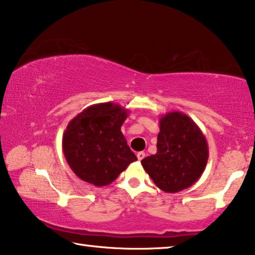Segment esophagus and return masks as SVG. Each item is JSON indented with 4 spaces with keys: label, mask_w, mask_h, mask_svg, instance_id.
<instances>
[{
    "label": "esophagus",
    "mask_w": 255,
    "mask_h": 255,
    "mask_svg": "<svg viewBox=\"0 0 255 255\" xmlns=\"http://www.w3.org/2000/svg\"><path fill=\"white\" fill-rule=\"evenodd\" d=\"M145 157V153L144 152H139V153H137V158L139 159V161H141V159H143Z\"/></svg>",
    "instance_id": "obj_1"
}]
</instances>
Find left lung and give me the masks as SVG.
Returning a JSON list of instances; mask_svg holds the SVG:
<instances>
[{
	"label": "left lung",
	"instance_id": "8db88e82",
	"mask_svg": "<svg viewBox=\"0 0 255 255\" xmlns=\"http://www.w3.org/2000/svg\"><path fill=\"white\" fill-rule=\"evenodd\" d=\"M209 150L201 129L187 115L171 111L159 119L156 154L141 161L154 183L174 193L197 182L208 162Z\"/></svg>",
	"mask_w": 255,
	"mask_h": 255
}]
</instances>
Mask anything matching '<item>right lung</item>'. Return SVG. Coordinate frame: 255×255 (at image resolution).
<instances>
[{
	"mask_svg": "<svg viewBox=\"0 0 255 255\" xmlns=\"http://www.w3.org/2000/svg\"><path fill=\"white\" fill-rule=\"evenodd\" d=\"M128 114L117 103H98L68 123L63 135V152L81 180L105 187L136 161L122 132Z\"/></svg>",
	"mask_w": 255,
	"mask_h": 255,
	"instance_id": "1",
	"label": "right lung"
}]
</instances>
